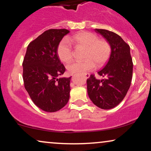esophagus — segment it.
Instances as JSON below:
<instances>
[{"mask_svg": "<svg viewBox=\"0 0 151 151\" xmlns=\"http://www.w3.org/2000/svg\"><path fill=\"white\" fill-rule=\"evenodd\" d=\"M84 77L86 78H88L89 77H90V75H89L88 73H85L84 74Z\"/></svg>", "mask_w": 151, "mask_h": 151, "instance_id": "34e87169", "label": "esophagus"}]
</instances>
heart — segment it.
<instances>
[{
  "mask_svg": "<svg viewBox=\"0 0 151 151\" xmlns=\"http://www.w3.org/2000/svg\"><path fill=\"white\" fill-rule=\"evenodd\" d=\"M71 43L76 47H84L83 61H75L67 66L70 73H84L93 70L96 64L101 66L108 59L110 47L108 43L99 39L96 35L89 32H80L67 39H62L57 47L59 59L64 63H69L73 58Z\"/></svg>",
  "mask_w": 151,
  "mask_h": 151,
  "instance_id": "obj_1",
  "label": "heart"
}]
</instances>
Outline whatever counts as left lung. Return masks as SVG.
I'll list each match as a JSON object with an SVG mask.
<instances>
[{"instance_id": "obj_1", "label": "left lung", "mask_w": 151, "mask_h": 151, "mask_svg": "<svg viewBox=\"0 0 151 151\" xmlns=\"http://www.w3.org/2000/svg\"><path fill=\"white\" fill-rule=\"evenodd\" d=\"M110 45V58L101 70L98 72L104 78L96 79L91 75L87 79L88 97L95 106L109 110L123 101L129 88L132 79L133 62L130 47L119 35L105 29H95Z\"/></svg>"}]
</instances>
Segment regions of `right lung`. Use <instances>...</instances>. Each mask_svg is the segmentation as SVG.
Returning a JSON list of instances; mask_svg holds the SVG:
<instances>
[{
    "mask_svg": "<svg viewBox=\"0 0 151 151\" xmlns=\"http://www.w3.org/2000/svg\"><path fill=\"white\" fill-rule=\"evenodd\" d=\"M67 29H50L28 45L22 63L25 89L35 104L43 111L54 112L67 104L71 78H60L65 67L58 58L57 47Z\"/></svg>",
    "mask_w": 151,
    "mask_h": 151,
    "instance_id": "add662e5",
    "label": "right lung"
}]
</instances>
